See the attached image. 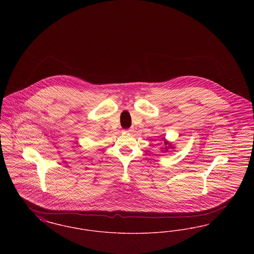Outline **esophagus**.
<instances>
[{
	"instance_id": "esophagus-1",
	"label": "esophagus",
	"mask_w": 254,
	"mask_h": 254,
	"mask_svg": "<svg viewBox=\"0 0 254 254\" xmlns=\"http://www.w3.org/2000/svg\"><path fill=\"white\" fill-rule=\"evenodd\" d=\"M125 132H127V133L133 132V129H132V128H128V129H126V130H125Z\"/></svg>"
}]
</instances>
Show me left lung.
I'll return each mask as SVG.
<instances>
[{
	"label": "left lung",
	"mask_w": 254,
	"mask_h": 254,
	"mask_svg": "<svg viewBox=\"0 0 254 254\" xmlns=\"http://www.w3.org/2000/svg\"><path fill=\"white\" fill-rule=\"evenodd\" d=\"M164 144H165V146H164V148H163V150L162 151H164V152H168L169 149H172V148H174V146L171 145V143H169L168 141H165L164 142Z\"/></svg>",
	"instance_id": "obj_1"
}]
</instances>
